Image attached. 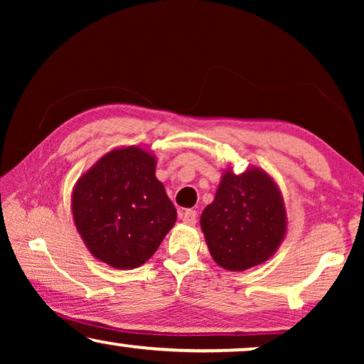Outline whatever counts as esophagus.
<instances>
[{
	"mask_svg": "<svg viewBox=\"0 0 364 364\" xmlns=\"http://www.w3.org/2000/svg\"><path fill=\"white\" fill-rule=\"evenodd\" d=\"M181 218L183 223H187V225H193V223L197 222V212L196 210H186L181 213Z\"/></svg>",
	"mask_w": 364,
	"mask_h": 364,
	"instance_id": "1",
	"label": "esophagus"
}]
</instances>
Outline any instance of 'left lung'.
<instances>
[{
	"mask_svg": "<svg viewBox=\"0 0 364 364\" xmlns=\"http://www.w3.org/2000/svg\"><path fill=\"white\" fill-rule=\"evenodd\" d=\"M200 227L217 265L243 272L275 255L287 235V210L277 182L260 167L223 172Z\"/></svg>",
	"mask_w": 364,
	"mask_h": 364,
	"instance_id": "left-lung-1",
	"label": "left lung"
}]
</instances>
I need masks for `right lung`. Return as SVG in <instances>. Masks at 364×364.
Listing matches in <instances>:
<instances>
[{
	"label": "right lung",
	"mask_w": 364,
	"mask_h": 364,
	"mask_svg": "<svg viewBox=\"0 0 364 364\" xmlns=\"http://www.w3.org/2000/svg\"><path fill=\"white\" fill-rule=\"evenodd\" d=\"M156 166V156L142 147L112 149L73 188L79 235L92 257L117 270L146 263L177 220Z\"/></svg>",
	"instance_id": "add662e5"
}]
</instances>
